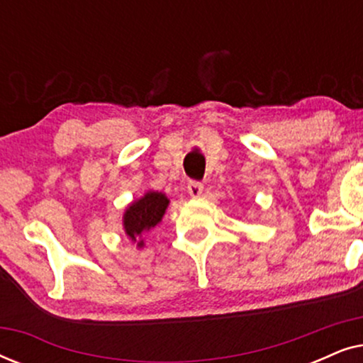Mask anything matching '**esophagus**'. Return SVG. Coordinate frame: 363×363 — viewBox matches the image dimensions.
Segmentation results:
<instances>
[{"label": "esophagus", "mask_w": 363, "mask_h": 363, "mask_svg": "<svg viewBox=\"0 0 363 363\" xmlns=\"http://www.w3.org/2000/svg\"><path fill=\"white\" fill-rule=\"evenodd\" d=\"M186 190H188V193H190V196L198 198L203 193V185L200 182H190L188 183Z\"/></svg>", "instance_id": "esophagus-1"}]
</instances>
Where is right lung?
<instances>
[{
	"label": "right lung",
	"mask_w": 363,
	"mask_h": 363,
	"mask_svg": "<svg viewBox=\"0 0 363 363\" xmlns=\"http://www.w3.org/2000/svg\"><path fill=\"white\" fill-rule=\"evenodd\" d=\"M167 206L168 198L158 191H148L140 200L132 203L123 215V228L127 236L138 241V246H143L140 238L160 223Z\"/></svg>",
	"instance_id": "obj_1"
}]
</instances>
